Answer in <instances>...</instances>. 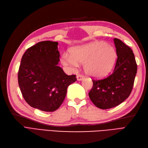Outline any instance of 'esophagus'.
Returning a JSON list of instances; mask_svg holds the SVG:
<instances>
[{
	"label": "esophagus",
	"mask_w": 148,
	"mask_h": 148,
	"mask_svg": "<svg viewBox=\"0 0 148 148\" xmlns=\"http://www.w3.org/2000/svg\"><path fill=\"white\" fill-rule=\"evenodd\" d=\"M84 78V76H83L82 74H77V80H82Z\"/></svg>",
	"instance_id": "esophagus-1"
}]
</instances>
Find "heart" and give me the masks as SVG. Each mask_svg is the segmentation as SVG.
<instances>
[{
	"label": "heart",
	"instance_id": "1",
	"mask_svg": "<svg viewBox=\"0 0 148 148\" xmlns=\"http://www.w3.org/2000/svg\"><path fill=\"white\" fill-rule=\"evenodd\" d=\"M116 57V51L112 46L103 41H95L74 47L71 49V55L65 53L62 61L66 65L83 64L84 71L87 74L100 77L112 71Z\"/></svg>",
	"mask_w": 148,
	"mask_h": 148
}]
</instances>
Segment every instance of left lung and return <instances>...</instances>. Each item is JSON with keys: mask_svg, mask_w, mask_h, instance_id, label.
<instances>
[{"mask_svg": "<svg viewBox=\"0 0 148 148\" xmlns=\"http://www.w3.org/2000/svg\"><path fill=\"white\" fill-rule=\"evenodd\" d=\"M117 60L111 74L103 79H94L88 93L97 108L108 109L120 104L132 91L137 65L132 50L120 39L114 38Z\"/></svg>", "mask_w": 148, "mask_h": 148, "instance_id": "obj_1", "label": "left lung"}]
</instances>
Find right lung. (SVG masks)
Masks as SVG:
<instances>
[{"label":"right lung","mask_w":148,"mask_h":148,"mask_svg":"<svg viewBox=\"0 0 148 148\" xmlns=\"http://www.w3.org/2000/svg\"><path fill=\"white\" fill-rule=\"evenodd\" d=\"M58 42L41 41L27 49L18 73V84L25 100L40 111L52 112L64 102L67 87L77 80L58 66Z\"/></svg>","instance_id":"obj_1"}]
</instances>
